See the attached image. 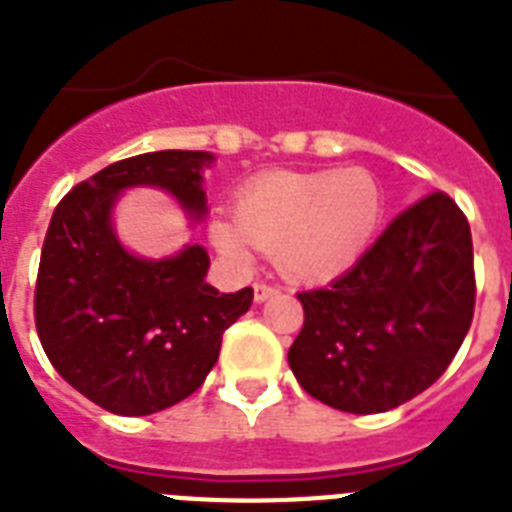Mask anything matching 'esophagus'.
<instances>
[{"instance_id": "34e87169", "label": "esophagus", "mask_w": 512, "mask_h": 512, "mask_svg": "<svg viewBox=\"0 0 512 512\" xmlns=\"http://www.w3.org/2000/svg\"><path fill=\"white\" fill-rule=\"evenodd\" d=\"M278 294V286H273V283H265V281H257L255 283V302L263 304L268 302L270 296Z\"/></svg>"}]
</instances>
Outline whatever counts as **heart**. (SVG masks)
I'll return each instance as SVG.
<instances>
[{
    "mask_svg": "<svg viewBox=\"0 0 512 512\" xmlns=\"http://www.w3.org/2000/svg\"><path fill=\"white\" fill-rule=\"evenodd\" d=\"M380 216L382 190L367 169L278 171L247 184L236 218H216L210 236L234 263L247 265L257 247L291 281L322 283L367 252Z\"/></svg>",
    "mask_w": 512,
    "mask_h": 512,
    "instance_id": "b5f03b06",
    "label": "heart"
}]
</instances>
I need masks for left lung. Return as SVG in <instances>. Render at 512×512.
<instances>
[{
    "instance_id": "1",
    "label": "left lung",
    "mask_w": 512,
    "mask_h": 512,
    "mask_svg": "<svg viewBox=\"0 0 512 512\" xmlns=\"http://www.w3.org/2000/svg\"><path fill=\"white\" fill-rule=\"evenodd\" d=\"M289 367L312 398L349 414L411 401L450 367L476 304L463 210L435 190L401 210L325 289L299 291Z\"/></svg>"
}]
</instances>
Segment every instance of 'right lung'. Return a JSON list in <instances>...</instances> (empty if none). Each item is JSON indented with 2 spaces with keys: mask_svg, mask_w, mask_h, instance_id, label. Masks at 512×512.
Here are the masks:
<instances>
[{
  "mask_svg": "<svg viewBox=\"0 0 512 512\" xmlns=\"http://www.w3.org/2000/svg\"><path fill=\"white\" fill-rule=\"evenodd\" d=\"M203 150H158L111 163L59 200L38 263L33 315L49 362L101 409L148 416L184 401L218 362L223 330L252 304V289L218 294L208 252L184 247L140 260L117 242L111 205L124 187H161L205 213Z\"/></svg>",
  "mask_w": 512,
  "mask_h": 512,
  "instance_id": "add662e5",
  "label": "right lung"
}]
</instances>
